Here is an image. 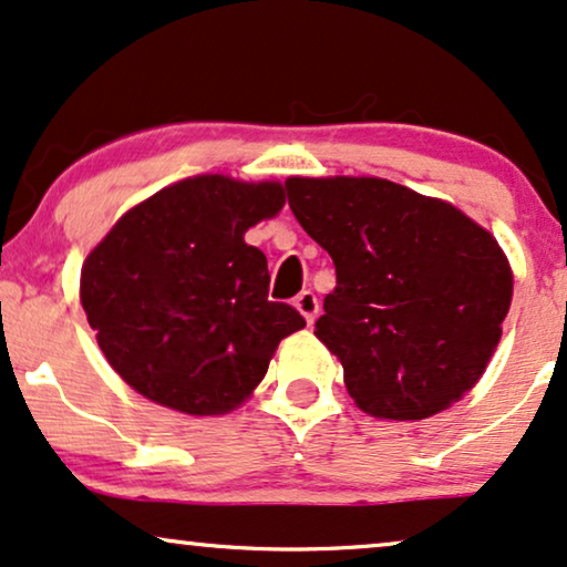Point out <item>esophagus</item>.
I'll use <instances>...</instances> for the list:
<instances>
[{
    "mask_svg": "<svg viewBox=\"0 0 567 567\" xmlns=\"http://www.w3.org/2000/svg\"><path fill=\"white\" fill-rule=\"evenodd\" d=\"M296 308L300 311V316L306 319V323H313L316 316H319V298H316L311 290H303L296 298Z\"/></svg>",
    "mask_w": 567,
    "mask_h": 567,
    "instance_id": "obj_1",
    "label": "esophagus"
}]
</instances>
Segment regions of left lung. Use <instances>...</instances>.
<instances>
[{"mask_svg":"<svg viewBox=\"0 0 567 567\" xmlns=\"http://www.w3.org/2000/svg\"><path fill=\"white\" fill-rule=\"evenodd\" d=\"M296 220L329 251L337 288L316 337L362 412L425 420L485 373L511 308L503 248L462 209L386 178L285 181Z\"/></svg>","mask_w":567,"mask_h":567,"instance_id":"8db88e82","label":"left lung"}]
</instances>
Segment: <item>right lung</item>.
<instances>
[{"label":"right lung","mask_w":567,"mask_h":567,"mask_svg":"<svg viewBox=\"0 0 567 567\" xmlns=\"http://www.w3.org/2000/svg\"><path fill=\"white\" fill-rule=\"evenodd\" d=\"M282 186L194 176L132 207L82 264L80 300L111 368L155 404L225 414L303 329L269 300L267 256L244 236L282 209Z\"/></svg>","instance_id":"1"}]
</instances>
